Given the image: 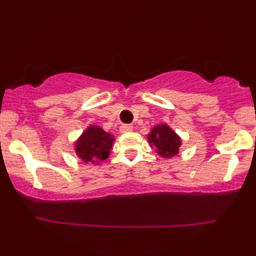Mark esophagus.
Instances as JSON below:
<instances>
[{"instance_id":"1","label":"esophagus","mask_w":256,"mask_h":256,"mask_svg":"<svg viewBox=\"0 0 256 256\" xmlns=\"http://www.w3.org/2000/svg\"><path fill=\"white\" fill-rule=\"evenodd\" d=\"M132 130V126H130V124H124V126H121V128H120V132H122V134L130 132Z\"/></svg>"}]
</instances>
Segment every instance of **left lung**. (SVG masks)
<instances>
[{
    "instance_id": "8db88e82",
    "label": "left lung",
    "mask_w": 256,
    "mask_h": 256,
    "mask_svg": "<svg viewBox=\"0 0 256 256\" xmlns=\"http://www.w3.org/2000/svg\"><path fill=\"white\" fill-rule=\"evenodd\" d=\"M149 146L156 149V152L163 158H172L180 152L182 138L166 124H156L146 135Z\"/></svg>"
}]
</instances>
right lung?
Returning <instances> with one entry per match:
<instances>
[{"instance_id": "add662e5", "label": "right lung", "mask_w": 256, "mask_h": 256, "mask_svg": "<svg viewBox=\"0 0 256 256\" xmlns=\"http://www.w3.org/2000/svg\"><path fill=\"white\" fill-rule=\"evenodd\" d=\"M114 141L113 134L104 132L99 126L90 124L76 138L74 152L84 163L98 166L110 157Z\"/></svg>"}]
</instances>
